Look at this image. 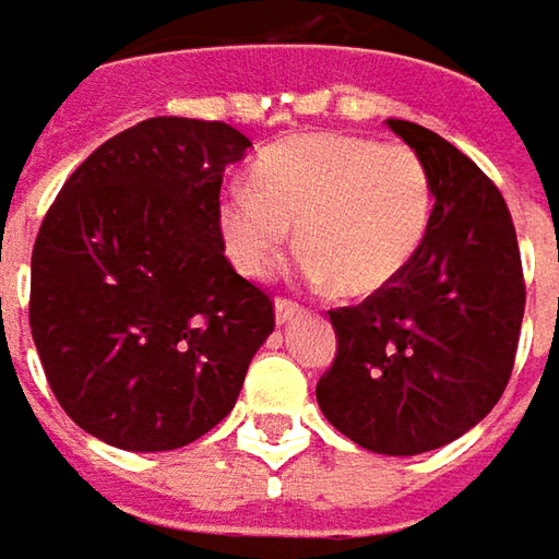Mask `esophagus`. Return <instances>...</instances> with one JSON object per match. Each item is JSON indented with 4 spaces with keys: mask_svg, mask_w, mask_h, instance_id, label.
<instances>
[{
    "mask_svg": "<svg viewBox=\"0 0 559 559\" xmlns=\"http://www.w3.org/2000/svg\"><path fill=\"white\" fill-rule=\"evenodd\" d=\"M301 307L295 301H286V298H276V325H288L292 320H298Z\"/></svg>",
    "mask_w": 559,
    "mask_h": 559,
    "instance_id": "obj_1",
    "label": "esophagus"
}]
</instances>
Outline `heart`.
I'll return each instance as SVG.
<instances>
[{"mask_svg":"<svg viewBox=\"0 0 559 559\" xmlns=\"http://www.w3.org/2000/svg\"><path fill=\"white\" fill-rule=\"evenodd\" d=\"M215 218L224 254L249 280L280 267L295 224L307 280L372 295L409 267L428 234V171L403 144L295 134L254 159L252 187L221 193Z\"/></svg>","mask_w":559,"mask_h":559,"instance_id":"1","label":"heart"}]
</instances>
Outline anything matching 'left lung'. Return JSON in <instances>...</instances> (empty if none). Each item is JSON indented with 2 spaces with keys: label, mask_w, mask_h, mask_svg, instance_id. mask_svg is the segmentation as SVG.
Wrapping results in <instances>:
<instances>
[{
  "label": "left lung",
  "mask_w": 559,
  "mask_h": 559,
  "mask_svg": "<svg viewBox=\"0 0 559 559\" xmlns=\"http://www.w3.org/2000/svg\"><path fill=\"white\" fill-rule=\"evenodd\" d=\"M428 171V234L409 267L357 307L329 310L338 338L317 403L378 455H421L492 412L514 369L526 286L498 187L437 131L388 119Z\"/></svg>",
  "instance_id": "left-lung-1"
}]
</instances>
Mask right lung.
<instances>
[{"instance_id":"add662e5","label":"right lung","mask_w":559,"mask_h":559,"mask_svg":"<svg viewBox=\"0 0 559 559\" xmlns=\"http://www.w3.org/2000/svg\"><path fill=\"white\" fill-rule=\"evenodd\" d=\"M252 141L227 122L156 116L119 131L67 178L29 267L45 378L85 433L168 452L227 418L271 298L224 258V168Z\"/></svg>"}]
</instances>
